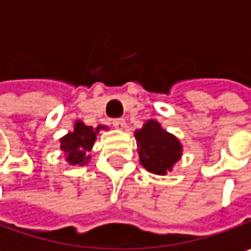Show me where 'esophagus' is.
Instances as JSON below:
<instances>
[{"instance_id": "1", "label": "esophagus", "mask_w": 251, "mask_h": 251, "mask_svg": "<svg viewBox=\"0 0 251 251\" xmlns=\"http://www.w3.org/2000/svg\"><path fill=\"white\" fill-rule=\"evenodd\" d=\"M112 124H113V126H115L116 129H121V130L126 127L125 119H113V121H112Z\"/></svg>"}]
</instances>
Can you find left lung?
Masks as SVG:
<instances>
[{"mask_svg": "<svg viewBox=\"0 0 251 251\" xmlns=\"http://www.w3.org/2000/svg\"><path fill=\"white\" fill-rule=\"evenodd\" d=\"M135 138L139 161L150 173L167 175L181 157L183 147L180 141L164 130L157 121H147L141 129L135 130Z\"/></svg>", "mask_w": 251, "mask_h": 251, "instance_id": "left-lung-1", "label": "left lung"}]
</instances>
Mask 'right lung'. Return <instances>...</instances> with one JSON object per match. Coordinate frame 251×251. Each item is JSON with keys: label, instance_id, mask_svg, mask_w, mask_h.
I'll list each match as a JSON object with an SVG mask.
<instances>
[{"label": "right lung", "instance_id": "add662e5", "mask_svg": "<svg viewBox=\"0 0 251 251\" xmlns=\"http://www.w3.org/2000/svg\"><path fill=\"white\" fill-rule=\"evenodd\" d=\"M100 129H106V126L91 127L76 121L74 130L61 138V150L65 152L67 161L71 166H84L90 161L91 155L88 152L91 151Z\"/></svg>", "mask_w": 251, "mask_h": 251}]
</instances>
